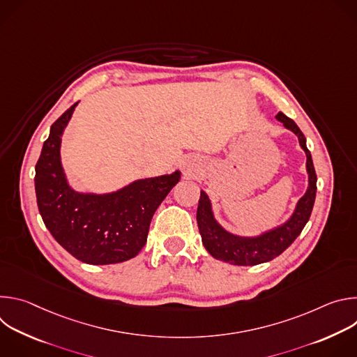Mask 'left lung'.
I'll use <instances>...</instances> for the list:
<instances>
[{"mask_svg":"<svg viewBox=\"0 0 357 357\" xmlns=\"http://www.w3.org/2000/svg\"><path fill=\"white\" fill-rule=\"evenodd\" d=\"M277 119L284 126L298 135L299 144L307 152V168L310 174V188L301 200L292 218L282 226L256 238H240L225 231L213 219L211 202L205 192H200L196 220L202 241L209 254L220 261L234 266H257L267 263L278 257L285 251L294 240L301 234L305 225L308 223L317 196V172L314 168L311 152L307 148V139L295 124V121L287 117L284 113H278Z\"/></svg>","mask_w":357,"mask_h":357,"instance_id":"left-lung-1","label":"left lung"}]
</instances>
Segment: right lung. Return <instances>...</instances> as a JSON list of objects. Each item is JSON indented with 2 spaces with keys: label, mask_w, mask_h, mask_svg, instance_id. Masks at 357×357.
<instances>
[{
  "label": "right lung",
  "mask_w": 357,
  "mask_h": 357,
  "mask_svg": "<svg viewBox=\"0 0 357 357\" xmlns=\"http://www.w3.org/2000/svg\"><path fill=\"white\" fill-rule=\"evenodd\" d=\"M76 105L52 124L43 142L35 167L38 209L50 234L75 259L93 266L123 263L145 245L152 216L179 172L141 179L103 196L73 192L62 171L59 146Z\"/></svg>",
  "instance_id": "obj_1"
}]
</instances>
